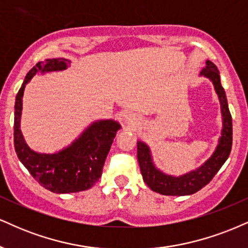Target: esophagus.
I'll return each mask as SVG.
<instances>
[{"instance_id":"1","label":"esophagus","mask_w":248,"mask_h":248,"mask_svg":"<svg viewBox=\"0 0 248 248\" xmlns=\"http://www.w3.org/2000/svg\"><path fill=\"white\" fill-rule=\"evenodd\" d=\"M125 123H126L131 127H135L136 125L139 124V119L137 118L136 115H133V113H130V115H127L126 117H125Z\"/></svg>"}]
</instances>
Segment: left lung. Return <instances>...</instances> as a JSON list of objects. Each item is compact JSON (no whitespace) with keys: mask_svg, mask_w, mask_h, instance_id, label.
<instances>
[{"mask_svg":"<svg viewBox=\"0 0 248 248\" xmlns=\"http://www.w3.org/2000/svg\"><path fill=\"white\" fill-rule=\"evenodd\" d=\"M206 66L201 71V75L210 78L216 90L220 103L223 117V129L218 145L212 155L197 170L189 171L180 176L165 174L154 165L150 147L144 141H137V156L140 166L144 182L155 193L167 196H185L191 195L205 187L214 179L217 171L226 161L232 147V117L230 113L226 94L220 83L219 71L210 60L205 61Z\"/></svg>","mask_w":248,"mask_h":248,"instance_id":"1","label":"left lung"}]
</instances>
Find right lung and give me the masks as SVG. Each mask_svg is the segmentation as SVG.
Listing matches in <instances>:
<instances>
[{
    "label": "right lung",
    "mask_w": 248,
    "mask_h": 248,
    "mask_svg": "<svg viewBox=\"0 0 248 248\" xmlns=\"http://www.w3.org/2000/svg\"><path fill=\"white\" fill-rule=\"evenodd\" d=\"M71 61L65 58L38 62L26 74L15 102L14 145L19 161L40 186L55 194L78 193L92 188L102 175L104 161L121 124L113 119L96 121L69 146L57 153H38L28 146L20 131L23 94L26 83L37 73L65 71Z\"/></svg>",
    "instance_id": "add662e5"
}]
</instances>
